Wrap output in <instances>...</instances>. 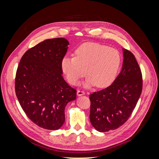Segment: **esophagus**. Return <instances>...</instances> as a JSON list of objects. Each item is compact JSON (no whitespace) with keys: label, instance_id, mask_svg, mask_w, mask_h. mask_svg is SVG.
I'll return each mask as SVG.
<instances>
[{"label":"esophagus","instance_id":"1","mask_svg":"<svg viewBox=\"0 0 159 159\" xmlns=\"http://www.w3.org/2000/svg\"><path fill=\"white\" fill-rule=\"evenodd\" d=\"M77 95H78V96H81V95H85V92L84 91H80V90H78V91H77Z\"/></svg>","mask_w":159,"mask_h":159}]
</instances>
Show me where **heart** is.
Wrapping results in <instances>:
<instances>
[{
    "mask_svg": "<svg viewBox=\"0 0 159 159\" xmlns=\"http://www.w3.org/2000/svg\"><path fill=\"white\" fill-rule=\"evenodd\" d=\"M75 56L61 60V70L71 85H76L87 73L89 76L83 84L85 88L95 85L99 88L108 87L116 78L121 62L117 50L98 43H84L75 50Z\"/></svg>",
    "mask_w": 159,
    "mask_h": 159,
    "instance_id": "heart-1",
    "label": "heart"
}]
</instances>
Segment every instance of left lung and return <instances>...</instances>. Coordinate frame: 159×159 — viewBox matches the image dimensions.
Masks as SVG:
<instances>
[{"label":"left lung","instance_id":"left-lung-1","mask_svg":"<svg viewBox=\"0 0 159 159\" xmlns=\"http://www.w3.org/2000/svg\"><path fill=\"white\" fill-rule=\"evenodd\" d=\"M122 70L113 84L89 95L90 122L99 132L115 130L125 123L143 88L142 74L132 53L123 48Z\"/></svg>","mask_w":159,"mask_h":159}]
</instances>
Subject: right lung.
I'll return each mask as SVG.
<instances>
[{"label":"right lung","instance_id":"obj_1","mask_svg":"<svg viewBox=\"0 0 159 159\" xmlns=\"http://www.w3.org/2000/svg\"><path fill=\"white\" fill-rule=\"evenodd\" d=\"M64 38L43 41L27 50L18 64L15 91L27 117L40 127L59 129L65 107L76 99V90L62 77L61 61L68 48Z\"/></svg>","mask_w":159,"mask_h":159}]
</instances>
